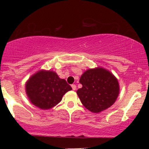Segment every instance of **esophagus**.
Here are the masks:
<instances>
[{"label": "esophagus", "instance_id": "esophagus-1", "mask_svg": "<svg viewBox=\"0 0 149 149\" xmlns=\"http://www.w3.org/2000/svg\"><path fill=\"white\" fill-rule=\"evenodd\" d=\"M71 87H72V88L73 90H76V89H77V86H76V85H74V84L71 85Z\"/></svg>", "mask_w": 149, "mask_h": 149}]
</instances>
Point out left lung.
I'll return each instance as SVG.
<instances>
[{"mask_svg": "<svg viewBox=\"0 0 149 149\" xmlns=\"http://www.w3.org/2000/svg\"><path fill=\"white\" fill-rule=\"evenodd\" d=\"M82 87L77 91L81 103L87 110L99 113L111 107L117 100L120 87L113 73L102 67L89 68L81 75Z\"/></svg>", "mask_w": 149, "mask_h": 149, "instance_id": "1", "label": "left lung"}]
</instances>
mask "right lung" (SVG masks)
Wrapping results in <instances>:
<instances>
[{"instance_id": "1", "label": "right lung", "mask_w": 149, "mask_h": 149, "mask_svg": "<svg viewBox=\"0 0 149 149\" xmlns=\"http://www.w3.org/2000/svg\"><path fill=\"white\" fill-rule=\"evenodd\" d=\"M25 89L32 104L40 109L49 110L60 103L63 95L72 90V87L56 72L41 69L28 79Z\"/></svg>"}]
</instances>
